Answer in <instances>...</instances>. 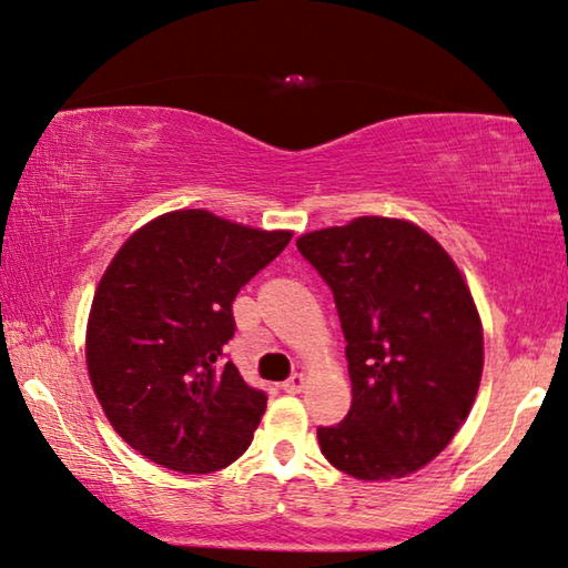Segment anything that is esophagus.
Here are the masks:
<instances>
[{
  "mask_svg": "<svg viewBox=\"0 0 568 568\" xmlns=\"http://www.w3.org/2000/svg\"><path fill=\"white\" fill-rule=\"evenodd\" d=\"M306 387V377L302 375V372H296V375H292L290 379H286V383L282 385V389L284 393H292V395H296V393H302V389Z\"/></svg>",
  "mask_w": 568,
  "mask_h": 568,
  "instance_id": "esophagus-1",
  "label": "esophagus"
}]
</instances>
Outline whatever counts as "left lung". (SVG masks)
Listing matches in <instances>:
<instances>
[{"label": "left lung", "instance_id": "1", "mask_svg": "<svg viewBox=\"0 0 568 568\" xmlns=\"http://www.w3.org/2000/svg\"><path fill=\"white\" fill-rule=\"evenodd\" d=\"M329 284L347 339L352 407L320 427L334 468L410 476L448 448L476 403L483 324L458 264L407 219L359 216L296 239Z\"/></svg>", "mask_w": 568, "mask_h": 568}]
</instances>
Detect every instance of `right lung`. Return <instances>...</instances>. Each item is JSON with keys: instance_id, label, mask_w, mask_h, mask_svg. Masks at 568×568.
<instances>
[{"instance_id": "obj_1", "label": "right lung", "mask_w": 568, "mask_h": 568, "mask_svg": "<svg viewBox=\"0 0 568 568\" xmlns=\"http://www.w3.org/2000/svg\"><path fill=\"white\" fill-rule=\"evenodd\" d=\"M290 241L292 231L179 209L118 248L92 296L85 362L102 413L143 458L201 476L254 440L266 395L223 362V347L239 290Z\"/></svg>"}]
</instances>
